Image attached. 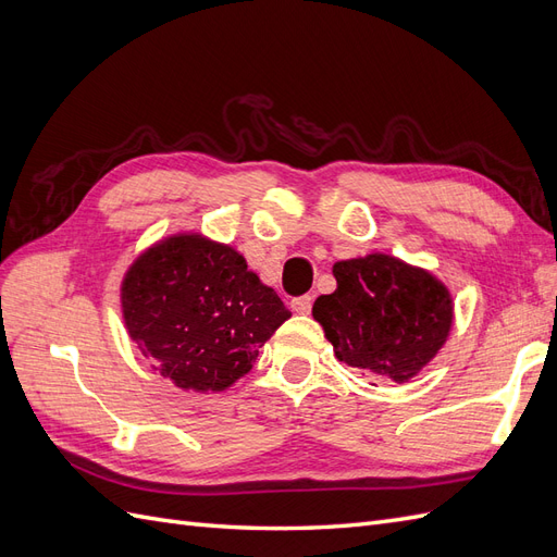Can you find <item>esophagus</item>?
Masks as SVG:
<instances>
[{
    "label": "esophagus",
    "mask_w": 557,
    "mask_h": 557,
    "mask_svg": "<svg viewBox=\"0 0 557 557\" xmlns=\"http://www.w3.org/2000/svg\"><path fill=\"white\" fill-rule=\"evenodd\" d=\"M290 307H293V311H295V313L307 315V313H311V307H313V297H311V295H301V297H295V299L290 301Z\"/></svg>",
    "instance_id": "obj_1"
}]
</instances>
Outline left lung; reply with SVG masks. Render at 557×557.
<instances>
[{
    "instance_id": "1",
    "label": "left lung",
    "mask_w": 557,
    "mask_h": 557,
    "mask_svg": "<svg viewBox=\"0 0 557 557\" xmlns=\"http://www.w3.org/2000/svg\"><path fill=\"white\" fill-rule=\"evenodd\" d=\"M332 274L336 290L315 299L313 318L339 362L407 383L446 344L453 299L425 269L372 252L336 262Z\"/></svg>"
}]
</instances>
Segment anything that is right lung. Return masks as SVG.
Instances as JSON below:
<instances>
[{"label":"right lung","instance_id":"right-lung-1","mask_svg":"<svg viewBox=\"0 0 557 557\" xmlns=\"http://www.w3.org/2000/svg\"><path fill=\"white\" fill-rule=\"evenodd\" d=\"M125 327L176 387L225 391L290 311L244 256L201 234H176L134 260L121 285Z\"/></svg>","mask_w":557,"mask_h":557}]
</instances>
